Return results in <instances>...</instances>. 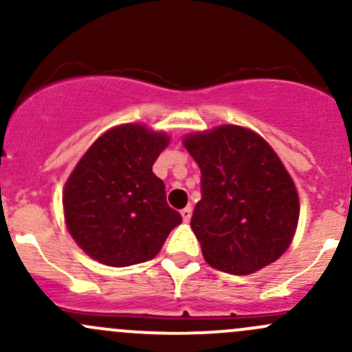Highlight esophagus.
Instances as JSON below:
<instances>
[{
	"instance_id": "esophagus-1",
	"label": "esophagus",
	"mask_w": 352,
	"mask_h": 352,
	"mask_svg": "<svg viewBox=\"0 0 352 352\" xmlns=\"http://www.w3.org/2000/svg\"><path fill=\"white\" fill-rule=\"evenodd\" d=\"M180 214H182V219L186 223H189L190 216H192V209H190V206H187V208H184L182 211H180Z\"/></svg>"
}]
</instances>
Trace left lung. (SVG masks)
<instances>
[{
  "instance_id": "left-lung-1",
  "label": "left lung",
  "mask_w": 352,
  "mask_h": 352,
  "mask_svg": "<svg viewBox=\"0 0 352 352\" xmlns=\"http://www.w3.org/2000/svg\"><path fill=\"white\" fill-rule=\"evenodd\" d=\"M184 146L201 168L190 226L206 262L242 276L278 261L296 232L300 201L267 141L228 124L189 134Z\"/></svg>"
}]
</instances>
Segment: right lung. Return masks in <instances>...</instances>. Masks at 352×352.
<instances>
[{"instance_id":"1","label":"right lung","mask_w":352,"mask_h":352,"mask_svg":"<svg viewBox=\"0 0 352 352\" xmlns=\"http://www.w3.org/2000/svg\"><path fill=\"white\" fill-rule=\"evenodd\" d=\"M170 143L165 133L122 124L81 156L63 194L65 219L85 254L112 267L153 258L182 216L166 204L153 163Z\"/></svg>"}]
</instances>
